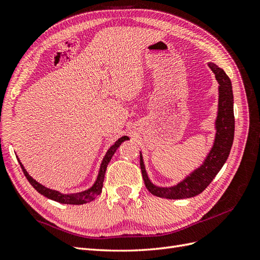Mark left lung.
Segmentation results:
<instances>
[{"label": "left lung", "mask_w": 260, "mask_h": 260, "mask_svg": "<svg viewBox=\"0 0 260 260\" xmlns=\"http://www.w3.org/2000/svg\"><path fill=\"white\" fill-rule=\"evenodd\" d=\"M208 66L214 72L218 82V104L215 119V138L213 146L203 160V164L185 177L183 180L171 187H159L152 183L146 171L144 158L141 154V169L146 188L151 194L165 199H187L196 197L205 190L213 179L222 169L230 155L234 141V98H233L232 82L222 68L215 63Z\"/></svg>", "instance_id": "1"}]
</instances>
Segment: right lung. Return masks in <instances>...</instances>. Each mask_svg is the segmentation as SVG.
Segmentation results:
<instances>
[{"mask_svg":"<svg viewBox=\"0 0 260 260\" xmlns=\"http://www.w3.org/2000/svg\"><path fill=\"white\" fill-rule=\"evenodd\" d=\"M128 139L129 138L127 136H122L121 138H118L117 141L111 146L109 150L106 151L104 158L102 159V162H101V166H100L99 174H98L95 182L93 183L92 187L89 188L88 190H84L82 192H77V193L64 194V193H61V192H59L57 190H52V189L45 187V185L37 182L35 179H32V177L29 176V174L27 171H26V169L24 168V166L22 165L21 160H19L17 156H16V158H17L19 165H21L25 177L27 178V180L29 181V183L39 192V193L43 194L46 198L50 199V200H54V201L59 202V203L80 205V204L91 202L92 200H94L100 193H101L102 188H103V181H104V177H105L106 167H108V165L111 161L113 155H114V152L117 150L119 146H121V144L125 141H128Z\"/></svg>","mask_w":260,"mask_h":260,"instance_id":"1","label":"right lung"}]
</instances>
